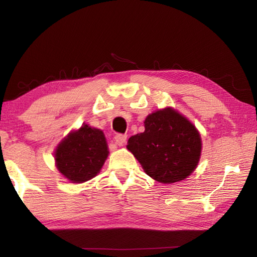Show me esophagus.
<instances>
[{
  "mask_svg": "<svg viewBox=\"0 0 257 257\" xmlns=\"http://www.w3.org/2000/svg\"><path fill=\"white\" fill-rule=\"evenodd\" d=\"M126 140H127V135L125 134H116L114 136V142L118 146H123L124 144L126 143Z\"/></svg>",
  "mask_w": 257,
  "mask_h": 257,
  "instance_id": "1",
  "label": "esophagus"
}]
</instances>
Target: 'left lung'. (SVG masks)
Returning a JSON list of instances; mask_svg holds the SVG:
<instances>
[{"instance_id": "1", "label": "left lung", "mask_w": 257, "mask_h": 257, "mask_svg": "<svg viewBox=\"0 0 257 257\" xmlns=\"http://www.w3.org/2000/svg\"><path fill=\"white\" fill-rule=\"evenodd\" d=\"M143 133L131 136L126 148L144 171L160 183H176L195 170L202 140L196 127L172 108L149 114Z\"/></svg>"}]
</instances>
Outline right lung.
<instances>
[{"label":"right lung","instance_id":"right-lung-1","mask_svg":"<svg viewBox=\"0 0 257 257\" xmlns=\"http://www.w3.org/2000/svg\"><path fill=\"white\" fill-rule=\"evenodd\" d=\"M109 155L102 131L84 124L55 149L56 168L73 183H83L100 172Z\"/></svg>","mask_w":257,"mask_h":257}]
</instances>
